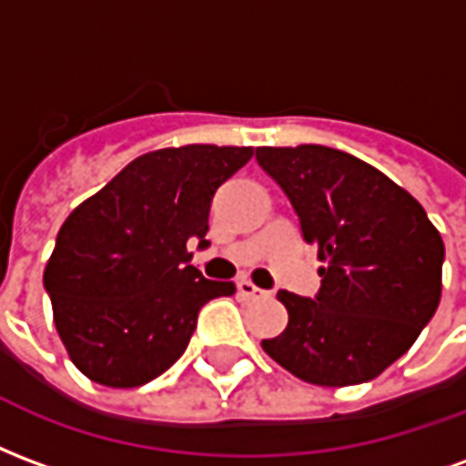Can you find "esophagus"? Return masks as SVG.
Returning a JSON list of instances; mask_svg holds the SVG:
<instances>
[{
	"label": "esophagus",
	"instance_id": "1",
	"mask_svg": "<svg viewBox=\"0 0 466 466\" xmlns=\"http://www.w3.org/2000/svg\"><path fill=\"white\" fill-rule=\"evenodd\" d=\"M237 292H239L242 299H262V297H269V292L259 289V287L249 282V279H239V282H237Z\"/></svg>",
	"mask_w": 466,
	"mask_h": 466
}]
</instances>
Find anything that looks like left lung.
Masks as SVG:
<instances>
[{
  "mask_svg": "<svg viewBox=\"0 0 466 466\" xmlns=\"http://www.w3.org/2000/svg\"><path fill=\"white\" fill-rule=\"evenodd\" d=\"M257 162L289 197L304 242L324 262L314 299L277 292L289 322L262 350L319 387L380 377L440 307L437 227L387 174L332 147H257Z\"/></svg>",
  "mask_w": 466,
  "mask_h": 466,
  "instance_id": "left-lung-1",
  "label": "left lung"
}]
</instances>
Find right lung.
Instances as JSON below:
<instances>
[{
	"instance_id": "add662e5",
	"label": "right lung",
	"mask_w": 466,
	"mask_h": 466,
	"mask_svg": "<svg viewBox=\"0 0 466 466\" xmlns=\"http://www.w3.org/2000/svg\"><path fill=\"white\" fill-rule=\"evenodd\" d=\"M252 154L217 144L147 152L66 217L45 289L85 377L112 390L152 381L182 357L204 304L234 294V282L194 269L187 242L209 244L214 192Z\"/></svg>"
}]
</instances>
